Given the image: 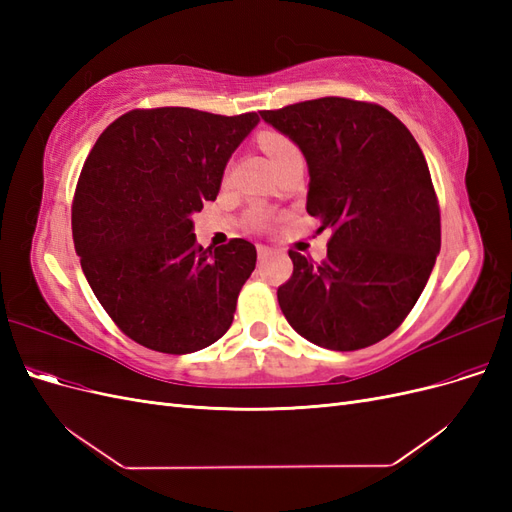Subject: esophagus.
Returning <instances> with one entry per match:
<instances>
[{
  "instance_id": "34e87169",
  "label": "esophagus",
  "mask_w": 512,
  "mask_h": 512,
  "mask_svg": "<svg viewBox=\"0 0 512 512\" xmlns=\"http://www.w3.org/2000/svg\"><path fill=\"white\" fill-rule=\"evenodd\" d=\"M271 254H273L271 247H267V245H258V260H260V262H265Z\"/></svg>"
}]
</instances>
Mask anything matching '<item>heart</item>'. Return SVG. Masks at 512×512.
Returning <instances> with one entry per match:
<instances>
[{"mask_svg": "<svg viewBox=\"0 0 512 512\" xmlns=\"http://www.w3.org/2000/svg\"><path fill=\"white\" fill-rule=\"evenodd\" d=\"M258 143H260L262 151L269 156V160L273 162V166H280L284 160L297 156L299 153V147L294 145L288 136H284L280 132H262L258 136Z\"/></svg>", "mask_w": 512, "mask_h": 512, "instance_id": "1", "label": "heart"}]
</instances>
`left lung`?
I'll return each instance as SVG.
<instances>
[{
    "instance_id": "8db88e82",
    "label": "left lung",
    "mask_w": 512,
    "mask_h": 512,
    "mask_svg": "<svg viewBox=\"0 0 512 512\" xmlns=\"http://www.w3.org/2000/svg\"><path fill=\"white\" fill-rule=\"evenodd\" d=\"M260 117L301 149L307 213L331 228L327 260L290 250L277 288L290 327L329 350L391 335L421 297L440 254V207L425 156L386 108L348 98L290 104Z\"/></svg>"
}]
</instances>
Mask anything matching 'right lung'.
I'll return each instance as SVG.
<instances>
[{"label": "right lung", "mask_w": 512, "mask_h": 512, "mask_svg": "<svg viewBox=\"0 0 512 512\" xmlns=\"http://www.w3.org/2000/svg\"><path fill=\"white\" fill-rule=\"evenodd\" d=\"M258 121L136 108L91 149L72 203L74 247L96 299L136 344L188 354L232 324L256 247L232 239L203 250L192 215L218 196L230 156Z\"/></svg>", "instance_id": "right-lung-1"}]
</instances>
